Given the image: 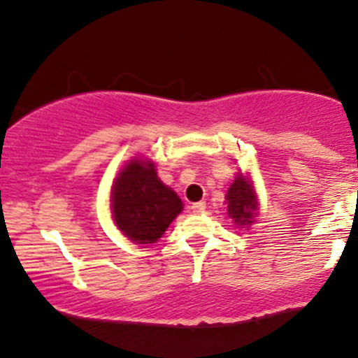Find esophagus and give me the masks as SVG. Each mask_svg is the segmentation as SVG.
Returning <instances> with one entry per match:
<instances>
[{
	"label": "esophagus",
	"instance_id": "1",
	"mask_svg": "<svg viewBox=\"0 0 358 358\" xmlns=\"http://www.w3.org/2000/svg\"><path fill=\"white\" fill-rule=\"evenodd\" d=\"M190 208H192L193 213H203L205 208H207V203H205V202H195V203L190 205Z\"/></svg>",
	"mask_w": 358,
	"mask_h": 358
}]
</instances>
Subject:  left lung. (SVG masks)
<instances>
[{"instance_id":"1","label":"left lung","mask_w":358,"mask_h":358,"mask_svg":"<svg viewBox=\"0 0 358 358\" xmlns=\"http://www.w3.org/2000/svg\"><path fill=\"white\" fill-rule=\"evenodd\" d=\"M227 213L237 227H249L257 215V196L254 192L252 182L242 173L237 175L234 183L229 187Z\"/></svg>"}]
</instances>
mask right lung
Wrapping results in <instances>:
<instances>
[{"label":"right lung","mask_w":358,"mask_h":358,"mask_svg":"<svg viewBox=\"0 0 358 358\" xmlns=\"http://www.w3.org/2000/svg\"><path fill=\"white\" fill-rule=\"evenodd\" d=\"M110 208L117 229L136 244H153L183 210L180 196L158 178L155 163L131 159L110 190Z\"/></svg>","instance_id":"right-lung-1"}]
</instances>
